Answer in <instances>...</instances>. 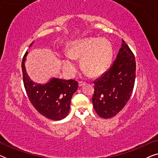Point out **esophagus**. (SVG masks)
<instances>
[{
  "label": "esophagus",
  "mask_w": 158,
  "mask_h": 158,
  "mask_svg": "<svg viewBox=\"0 0 158 158\" xmlns=\"http://www.w3.org/2000/svg\"><path fill=\"white\" fill-rule=\"evenodd\" d=\"M78 85H79L80 87H81V86H83L84 85H85V82H83V81H80Z\"/></svg>",
  "instance_id": "esophagus-1"
}]
</instances>
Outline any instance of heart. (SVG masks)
Segmentation results:
<instances>
[{
	"mask_svg": "<svg viewBox=\"0 0 158 158\" xmlns=\"http://www.w3.org/2000/svg\"><path fill=\"white\" fill-rule=\"evenodd\" d=\"M68 54L62 57V65L67 73L74 74L76 70L74 59L83 57V68L90 75L97 76L109 68L113 57V48L106 39L87 38L71 43Z\"/></svg>",
	"mask_w": 158,
	"mask_h": 158,
	"instance_id": "b5f03b06",
	"label": "heart"
}]
</instances>
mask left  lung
Here are the masks:
<instances>
[{"mask_svg":"<svg viewBox=\"0 0 158 158\" xmlns=\"http://www.w3.org/2000/svg\"><path fill=\"white\" fill-rule=\"evenodd\" d=\"M135 55L124 40L115 61L94 83L92 102L97 114L109 118L122 111L130 98L135 85Z\"/></svg>","mask_w":158,"mask_h":158,"instance_id":"8db88e82","label":"left lung"}]
</instances>
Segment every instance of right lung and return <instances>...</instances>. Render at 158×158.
<instances>
[{"mask_svg":"<svg viewBox=\"0 0 158 158\" xmlns=\"http://www.w3.org/2000/svg\"><path fill=\"white\" fill-rule=\"evenodd\" d=\"M27 54V52L23 56L21 68L23 85L30 102L39 113L46 118L55 121L63 119L70 111L71 98L77 89L78 83L74 80L56 77L45 84L34 83L30 79L25 68Z\"/></svg>","mask_w":158,"mask_h":158,"instance_id":"add662e5","label":"right lung"}]
</instances>
